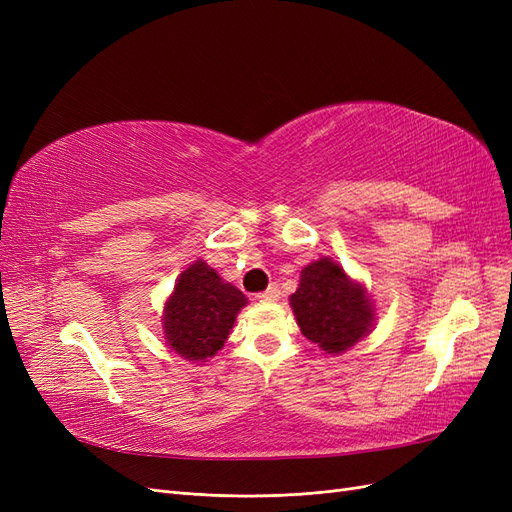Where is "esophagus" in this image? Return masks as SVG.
I'll return each mask as SVG.
<instances>
[{
    "label": "esophagus",
    "mask_w": 512,
    "mask_h": 512,
    "mask_svg": "<svg viewBox=\"0 0 512 512\" xmlns=\"http://www.w3.org/2000/svg\"><path fill=\"white\" fill-rule=\"evenodd\" d=\"M258 299L260 301H277V299H280V286H277V284H271L265 292H260L258 294Z\"/></svg>",
    "instance_id": "obj_1"
}]
</instances>
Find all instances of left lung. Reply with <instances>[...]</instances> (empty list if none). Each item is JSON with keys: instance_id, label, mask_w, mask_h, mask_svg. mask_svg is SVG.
I'll list each match as a JSON object with an SVG mask.
<instances>
[{"instance_id": "obj_1", "label": "left lung", "mask_w": 512, "mask_h": 512, "mask_svg": "<svg viewBox=\"0 0 512 512\" xmlns=\"http://www.w3.org/2000/svg\"><path fill=\"white\" fill-rule=\"evenodd\" d=\"M290 307L301 333L329 354L352 348L376 320L365 286L352 282L331 258H320L301 271L299 288L290 294Z\"/></svg>"}]
</instances>
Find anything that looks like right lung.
<instances>
[{
    "label": "right lung",
    "mask_w": 512,
    "mask_h": 512,
    "mask_svg": "<svg viewBox=\"0 0 512 512\" xmlns=\"http://www.w3.org/2000/svg\"><path fill=\"white\" fill-rule=\"evenodd\" d=\"M245 294L226 284L205 260H196L179 277L164 305V335L168 346L188 361L205 363L230 335Z\"/></svg>",
    "instance_id": "obj_1"
}]
</instances>
